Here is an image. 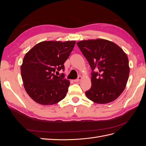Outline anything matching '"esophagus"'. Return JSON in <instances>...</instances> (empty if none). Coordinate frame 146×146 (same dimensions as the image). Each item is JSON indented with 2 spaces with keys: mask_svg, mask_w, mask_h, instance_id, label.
<instances>
[{
  "mask_svg": "<svg viewBox=\"0 0 146 146\" xmlns=\"http://www.w3.org/2000/svg\"><path fill=\"white\" fill-rule=\"evenodd\" d=\"M82 77L81 76H79V77H78V78L76 79V80H74V82H78L79 81L82 80Z\"/></svg>",
  "mask_w": 146,
  "mask_h": 146,
  "instance_id": "34e87169",
  "label": "esophagus"
}]
</instances>
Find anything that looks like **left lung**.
I'll return each instance as SVG.
<instances>
[{
    "instance_id": "left-lung-1",
    "label": "left lung",
    "mask_w": 146,
    "mask_h": 146,
    "mask_svg": "<svg viewBox=\"0 0 146 146\" xmlns=\"http://www.w3.org/2000/svg\"><path fill=\"white\" fill-rule=\"evenodd\" d=\"M92 69L91 87L87 98L99 104L116 100L124 90L130 68L125 53L116 44L104 39H89L77 43ZM98 68V73L94 70Z\"/></svg>"
}]
</instances>
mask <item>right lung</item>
Segmentation results:
<instances>
[{"label": "right lung", "mask_w": 146, "mask_h": 146, "mask_svg": "<svg viewBox=\"0 0 146 146\" xmlns=\"http://www.w3.org/2000/svg\"><path fill=\"white\" fill-rule=\"evenodd\" d=\"M75 44V41H42L25 55L21 66L22 79L27 93L36 103L51 105L66 97L70 82L63 74L58 77L54 73L64 70Z\"/></svg>", "instance_id": "obj_1"}]
</instances>
